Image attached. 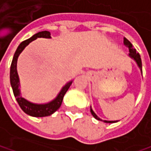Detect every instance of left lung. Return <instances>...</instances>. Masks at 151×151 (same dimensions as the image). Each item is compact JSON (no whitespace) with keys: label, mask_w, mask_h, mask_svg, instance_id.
<instances>
[{"label":"left lung","mask_w":151,"mask_h":151,"mask_svg":"<svg viewBox=\"0 0 151 151\" xmlns=\"http://www.w3.org/2000/svg\"><path fill=\"white\" fill-rule=\"evenodd\" d=\"M124 44L126 47H129V51H130L129 56H130V58H132V59H134V60H135V61L137 62V64L138 67H139V68H140V70H141V73H143V72H142V60H141L140 54L136 51V49H135V48H133L132 44L130 43V41H129L126 38H124ZM91 115L94 116L96 119H98V120H101L99 116L95 114V112L92 111L91 107ZM101 121H103V120H101ZM104 123H116V122H117V121H106V120H104Z\"/></svg>","instance_id":"8db88e82"}]
</instances>
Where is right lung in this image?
<instances>
[{
	"label": "right lung",
	"instance_id": "add662e5",
	"mask_svg": "<svg viewBox=\"0 0 151 151\" xmlns=\"http://www.w3.org/2000/svg\"><path fill=\"white\" fill-rule=\"evenodd\" d=\"M37 38H51V34L48 31H42V32H39L36 35H33L30 39H27L24 41H22L21 44L19 45V47H17L13 60L11 63V66H10V84L13 89V92L14 97L16 98V100L19 104L21 110L27 113V115H30L32 116H37V117H40V116H47L52 115V113H54L61 105L62 101H63V98L65 94V92L67 91V90L69 89L70 86L72 85L73 81L68 82L60 91V92L58 94V96L51 102L47 104H33L27 100H26L24 98H22L21 96V92L19 89V86H20V80H19V76L17 73V60L19 55L21 54V52L24 50V48L26 47L30 42H32L33 40H36Z\"/></svg>",
	"mask_w": 151,
	"mask_h": 151
}]
</instances>
